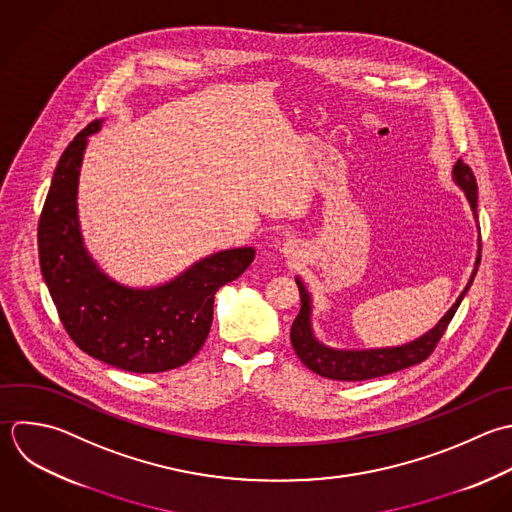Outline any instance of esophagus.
Wrapping results in <instances>:
<instances>
[{"instance_id":"obj_1","label":"esophagus","mask_w":512,"mask_h":512,"mask_svg":"<svg viewBox=\"0 0 512 512\" xmlns=\"http://www.w3.org/2000/svg\"><path fill=\"white\" fill-rule=\"evenodd\" d=\"M285 251H289V249H285Z\"/></svg>"}]
</instances>
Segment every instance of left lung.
<instances>
[{
  "label": "left lung",
  "instance_id": "1",
  "mask_svg": "<svg viewBox=\"0 0 512 512\" xmlns=\"http://www.w3.org/2000/svg\"><path fill=\"white\" fill-rule=\"evenodd\" d=\"M453 179L455 183L465 191L471 209L477 217V179L467 163L461 159L453 167ZM481 245V243H479ZM481 265V251L475 261V271L465 287V291L459 295L457 303L447 311V315L437 323L435 329L425 333L413 343L401 345V347H387V349H367V351H341L331 349L315 339L313 327H311V295L307 293L305 285L297 277V287L301 293V311L293 321L291 327V343L297 353V357L303 361L305 367H309L313 373L333 379V381H367L375 377H383L389 373H397L401 369L413 367L429 359V355L435 351L437 343L445 335L451 319L455 317L463 297L467 295L469 287L473 285V279L477 275V269Z\"/></svg>",
  "mask_w": 512,
  "mask_h": 512
}]
</instances>
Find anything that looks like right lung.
Wrapping results in <instances>:
<instances>
[{
    "mask_svg": "<svg viewBox=\"0 0 512 512\" xmlns=\"http://www.w3.org/2000/svg\"><path fill=\"white\" fill-rule=\"evenodd\" d=\"M91 121L63 151L37 225L39 265L59 319L89 357L131 373H163L203 347L219 287L255 259L253 247L213 253L173 281L133 289L109 279L89 257L77 219V181Z\"/></svg>",
    "mask_w": 512,
    "mask_h": 512,
    "instance_id": "right-lung-1",
    "label": "right lung"
}]
</instances>
